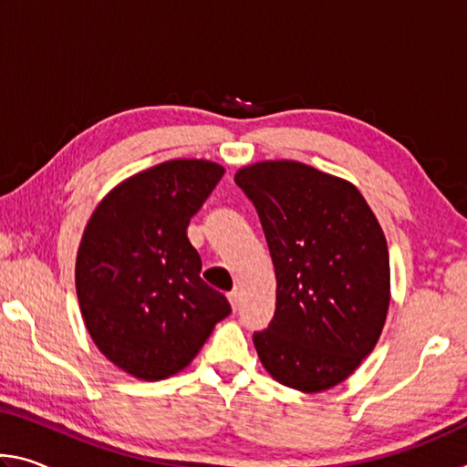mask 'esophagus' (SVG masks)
I'll list each match as a JSON object with an SVG mask.
<instances>
[{
    "mask_svg": "<svg viewBox=\"0 0 467 467\" xmlns=\"http://www.w3.org/2000/svg\"><path fill=\"white\" fill-rule=\"evenodd\" d=\"M228 300H231V306H233V311L239 309V303H241V295H239V292H236V290L228 292Z\"/></svg>",
    "mask_w": 467,
    "mask_h": 467,
    "instance_id": "34e87169",
    "label": "esophagus"
}]
</instances>
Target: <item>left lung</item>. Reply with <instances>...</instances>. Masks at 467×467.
Segmentation results:
<instances>
[{"mask_svg": "<svg viewBox=\"0 0 467 467\" xmlns=\"http://www.w3.org/2000/svg\"><path fill=\"white\" fill-rule=\"evenodd\" d=\"M275 270V313L253 336L275 381L319 393L346 381L381 336L391 300L389 251L350 181L296 161L236 171Z\"/></svg>", "mask_w": 467, "mask_h": 467, "instance_id": "8db88e82", "label": "left lung"}]
</instances>
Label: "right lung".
Instances as JSON below:
<instances>
[{"instance_id":"right-lung-1","label":"right lung","mask_w":467,"mask_h":467,"mask_svg":"<svg viewBox=\"0 0 467 467\" xmlns=\"http://www.w3.org/2000/svg\"><path fill=\"white\" fill-rule=\"evenodd\" d=\"M224 175L212 161L177 158L136 172L92 212L76 257V292L99 350L131 377L183 370L218 321L224 295L200 278L189 220Z\"/></svg>"}]
</instances>
